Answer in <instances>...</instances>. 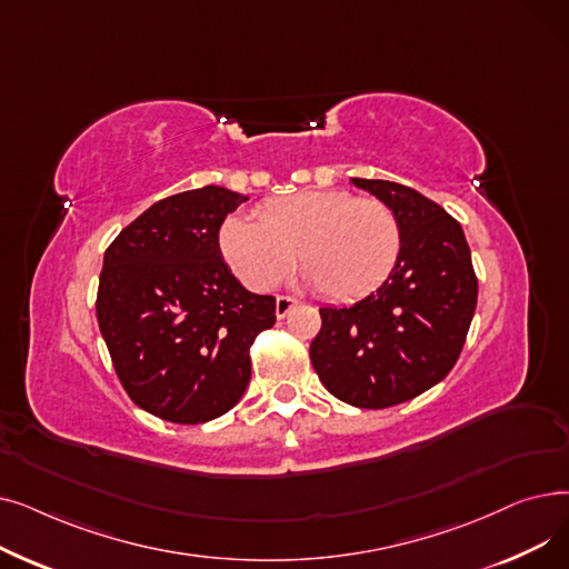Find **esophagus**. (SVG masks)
<instances>
[{"instance_id": "obj_1", "label": "esophagus", "mask_w": 569, "mask_h": 569, "mask_svg": "<svg viewBox=\"0 0 569 569\" xmlns=\"http://www.w3.org/2000/svg\"><path fill=\"white\" fill-rule=\"evenodd\" d=\"M295 305H297V300H292V297H286V295L277 297V318H279V320L286 318Z\"/></svg>"}]
</instances>
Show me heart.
<instances>
[{
  "label": "heart",
  "instance_id": "b5f03b06",
  "mask_svg": "<svg viewBox=\"0 0 569 569\" xmlns=\"http://www.w3.org/2000/svg\"><path fill=\"white\" fill-rule=\"evenodd\" d=\"M219 251L232 274L251 290H269L295 264L337 302L378 290L401 256V223L390 204L341 189H309L267 200L256 219L228 217Z\"/></svg>",
  "mask_w": 569,
  "mask_h": 569
}]
</instances>
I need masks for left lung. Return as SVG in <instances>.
Instances as JSON below:
<instances>
[{
    "label": "left lung",
    "mask_w": 569,
    "mask_h": 569,
    "mask_svg": "<svg viewBox=\"0 0 569 569\" xmlns=\"http://www.w3.org/2000/svg\"><path fill=\"white\" fill-rule=\"evenodd\" d=\"M392 207L401 256L387 281L352 307H322L311 365L337 399L387 408L415 399L452 371L477 305L463 228L410 187L350 177Z\"/></svg>",
    "instance_id": "1"
}]
</instances>
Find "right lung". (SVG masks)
Wrapping results in <instances>:
<instances>
[{
    "label": "right lung",
    "mask_w": 569,
    "mask_h": 569,
    "mask_svg": "<svg viewBox=\"0 0 569 569\" xmlns=\"http://www.w3.org/2000/svg\"><path fill=\"white\" fill-rule=\"evenodd\" d=\"M249 198L223 187L147 207L103 256L97 318L136 406L174 425L228 412L251 380L249 348L277 322L274 297L239 283L219 251L223 219Z\"/></svg>",
    "instance_id": "right-lung-1"
}]
</instances>
